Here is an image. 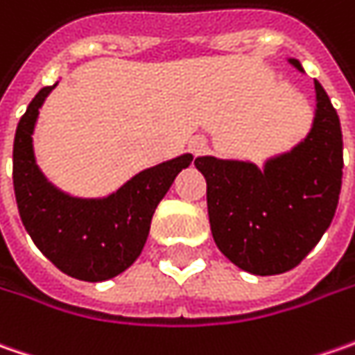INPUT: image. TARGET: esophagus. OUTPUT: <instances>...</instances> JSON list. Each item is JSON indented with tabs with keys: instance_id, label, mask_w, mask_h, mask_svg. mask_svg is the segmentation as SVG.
Instances as JSON below:
<instances>
[{
	"instance_id": "esophagus-1",
	"label": "esophagus",
	"mask_w": 355,
	"mask_h": 355,
	"mask_svg": "<svg viewBox=\"0 0 355 355\" xmlns=\"http://www.w3.org/2000/svg\"><path fill=\"white\" fill-rule=\"evenodd\" d=\"M189 150H191V154L199 156V154L205 150V140H203V138H193V140L189 142Z\"/></svg>"
}]
</instances>
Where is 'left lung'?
<instances>
[{
	"label": "left lung",
	"mask_w": 355,
	"mask_h": 355,
	"mask_svg": "<svg viewBox=\"0 0 355 355\" xmlns=\"http://www.w3.org/2000/svg\"><path fill=\"white\" fill-rule=\"evenodd\" d=\"M298 71L300 62L291 59ZM312 130L288 154L259 170L251 162L196 159L207 182L215 245L252 275L286 272L316 247L334 219L342 187V128L318 80Z\"/></svg>",
	"instance_id": "1"
}]
</instances>
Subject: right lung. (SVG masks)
Listing matches in <instances>:
<instances>
[{
    "mask_svg": "<svg viewBox=\"0 0 355 355\" xmlns=\"http://www.w3.org/2000/svg\"><path fill=\"white\" fill-rule=\"evenodd\" d=\"M53 89L55 85L35 94L15 130L17 209L39 251L59 270L73 279L101 282L124 272L140 257L157 203L193 156L184 154L140 171L108 198H71L49 184L33 156L35 122Z\"/></svg>",
    "mask_w": 355,
    "mask_h": 355,
    "instance_id": "1",
    "label": "right lung"
}]
</instances>
